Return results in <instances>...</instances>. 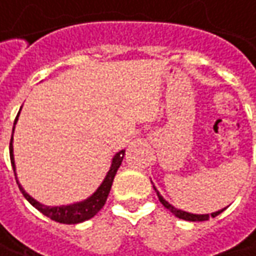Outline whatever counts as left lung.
I'll return each mask as SVG.
<instances>
[{
  "label": "left lung",
  "instance_id": "8db88e82",
  "mask_svg": "<svg viewBox=\"0 0 256 256\" xmlns=\"http://www.w3.org/2000/svg\"><path fill=\"white\" fill-rule=\"evenodd\" d=\"M154 187V186H153ZM156 192H157V197H158V200H160V202L163 204L164 207L167 208V210H170L174 216H177V218H181V220H186V221H207V220H210L211 216L214 218V216H216L218 214H221L222 211H224L225 208H222V210H218V211H216V212H211V214H192V212H187V211H182V210H178V208H176L174 206H172L168 201H166V200L163 198V196L157 191V188L154 187Z\"/></svg>",
  "mask_w": 256,
  "mask_h": 256
}]
</instances>
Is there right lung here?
Returning a JSON list of instances; mask_svg holds the SVG:
<instances>
[{
    "label": "right lung",
    "mask_w": 256,
    "mask_h": 256,
    "mask_svg": "<svg viewBox=\"0 0 256 256\" xmlns=\"http://www.w3.org/2000/svg\"><path fill=\"white\" fill-rule=\"evenodd\" d=\"M20 113H21V109L18 112L16 118H15V122H14V128H12V136H11V143H10V157H11V164H12L14 174H15V180H16V184L21 190L22 196L28 200V202L36 208L38 211H40L44 216H46L50 220L56 221V222H60V224H79V222H84L86 220H90L92 216H94L99 211H100L106 200H108V196L110 192L112 184H113V178L118 172V168L120 167V164L123 162V157H124V152L126 150H120L116 154L113 156L112 158V164L109 172L106 174V177L103 178L102 184L96 188V191L93 192L92 196H89L86 200H82V201H78V202H74V204H68V206H56V207H50V206H45V204H40V201H36L35 198H32L31 196L24 190V187L20 184L18 181V177H16V167H15V160H14V130H15V124L18 122V118H20Z\"/></svg>",
    "instance_id": "obj_1"
}]
</instances>
